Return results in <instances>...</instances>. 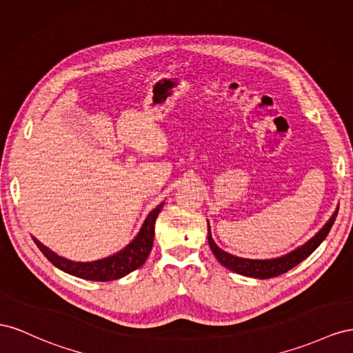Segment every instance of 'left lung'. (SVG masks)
I'll list each match as a JSON object with an SVG mask.
<instances>
[{
	"mask_svg": "<svg viewBox=\"0 0 353 353\" xmlns=\"http://www.w3.org/2000/svg\"><path fill=\"white\" fill-rule=\"evenodd\" d=\"M336 217H337V211L333 216H331V219L327 221V225L322 228L314 238L309 239L305 245H301L297 250L291 251L290 254H285V256L278 257V259L250 260V259H243V257H236V256L229 254L214 244L213 238H211L210 229H208V244H210L211 251H213L216 259L220 261V263L232 272H236V274H239V275L250 276V278H259V279L275 278L278 275L285 274V272H288L290 269H293L294 266H297L300 263V261H303L306 257H309L312 253H314L322 241L327 238L331 226L334 225Z\"/></svg>",
	"mask_w": 353,
	"mask_h": 353,
	"instance_id": "1",
	"label": "left lung"
}]
</instances>
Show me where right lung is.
<instances>
[{
    "instance_id": "obj_1",
    "label": "right lung",
    "mask_w": 353,
    "mask_h": 353,
    "mask_svg": "<svg viewBox=\"0 0 353 353\" xmlns=\"http://www.w3.org/2000/svg\"><path fill=\"white\" fill-rule=\"evenodd\" d=\"M163 205L164 203L159 204L155 210L150 211L142 229H140V232L133 239L132 244H128L123 251H119V253L106 257L103 260L90 261V263L70 261L68 259L54 254L52 250L44 247L35 238H34V243L56 268L62 269L63 272H66V274H70L83 279H88V281H100V283H102V281L103 283L105 281H114V279L125 276L127 274H130V272L136 270L146 261L154 244L155 220Z\"/></svg>"
}]
</instances>
